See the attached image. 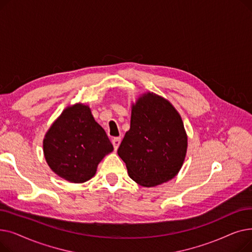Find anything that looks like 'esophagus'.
Instances as JSON below:
<instances>
[{
    "mask_svg": "<svg viewBox=\"0 0 252 252\" xmlns=\"http://www.w3.org/2000/svg\"><path fill=\"white\" fill-rule=\"evenodd\" d=\"M121 141H122V139L118 138V137L112 139V144H113L114 150H117V148H118V146H119V144H121Z\"/></svg>",
    "mask_w": 252,
    "mask_h": 252,
    "instance_id": "34e87169",
    "label": "esophagus"
}]
</instances>
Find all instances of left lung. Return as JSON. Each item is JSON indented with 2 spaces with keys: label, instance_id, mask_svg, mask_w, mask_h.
Returning <instances> with one entry per match:
<instances>
[{
  "label": "left lung",
  "instance_id": "obj_1",
  "mask_svg": "<svg viewBox=\"0 0 252 252\" xmlns=\"http://www.w3.org/2000/svg\"><path fill=\"white\" fill-rule=\"evenodd\" d=\"M186 151L187 136L173 105L153 93L141 97L117 150L128 176L144 187L165 183L179 173Z\"/></svg>",
  "mask_w": 252,
  "mask_h": 252
}]
</instances>
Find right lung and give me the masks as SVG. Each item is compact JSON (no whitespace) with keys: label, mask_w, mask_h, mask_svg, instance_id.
<instances>
[{"label":"right lung","mask_w":252,"mask_h":252,"mask_svg":"<svg viewBox=\"0 0 252 252\" xmlns=\"http://www.w3.org/2000/svg\"><path fill=\"white\" fill-rule=\"evenodd\" d=\"M113 150L90 108L76 104L65 109L44 139L45 158L59 177L84 183L96 174L102 158Z\"/></svg>","instance_id":"right-lung-1"}]
</instances>
